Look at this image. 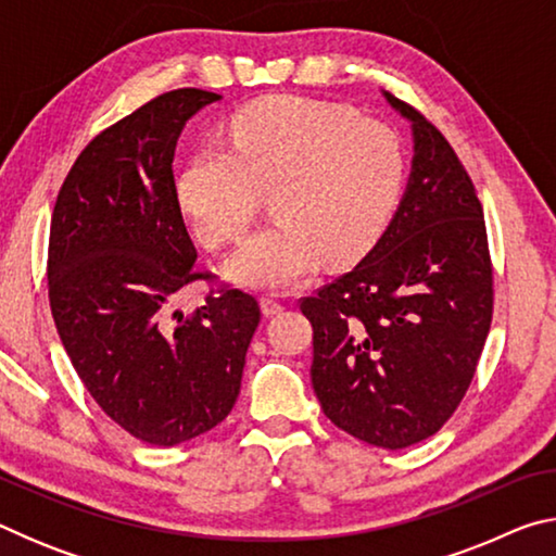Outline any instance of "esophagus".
<instances>
[{"instance_id": "34e87169", "label": "esophagus", "mask_w": 556, "mask_h": 556, "mask_svg": "<svg viewBox=\"0 0 556 556\" xmlns=\"http://www.w3.org/2000/svg\"><path fill=\"white\" fill-rule=\"evenodd\" d=\"M260 308H262V314H265V316H277V314L285 312V306H281L279 301L271 299V296H262L260 299Z\"/></svg>"}]
</instances>
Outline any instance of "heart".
Instances as JSON below:
<instances>
[{
  "mask_svg": "<svg viewBox=\"0 0 556 556\" xmlns=\"http://www.w3.org/2000/svg\"><path fill=\"white\" fill-rule=\"evenodd\" d=\"M404 147L397 131L355 110L271 96L230 122V144L195 149L176 195L199 238L240 240L269 191L267 228L225 262L232 285L285 291L318 267L348 265L372 248L400 201Z\"/></svg>",
  "mask_w": 556,
  "mask_h": 556,
  "instance_id": "heart-1",
  "label": "heart"
}]
</instances>
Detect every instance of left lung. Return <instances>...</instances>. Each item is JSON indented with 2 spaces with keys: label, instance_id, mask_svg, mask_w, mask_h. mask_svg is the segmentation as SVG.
<instances>
[{
  "label": "left lung",
  "instance_id": "left-lung-1",
  "mask_svg": "<svg viewBox=\"0 0 556 556\" xmlns=\"http://www.w3.org/2000/svg\"><path fill=\"white\" fill-rule=\"evenodd\" d=\"M409 122L412 168L397 211L348 275L301 301L314 326L312 382L338 429L382 448L437 434L473 378L493 314L483 208L444 135Z\"/></svg>",
  "mask_w": 556,
  "mask_h": 556
}]
</instances>
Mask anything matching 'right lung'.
<instances>
[{
    "instance_id": "obj_1",
    "label": "right lung",
    "mask_w": 556,
    "mask_h": 556,
    "mask_svg": "<svg viewBox=\"0 0 556 556\" xmlns=\"http://www.w3.org/2000/svg\"><path fill=\"white\" fill-rule=\"evenodd\" d=\"M220 96L164 92L98 135L55 199L49 299L90 397L131 437L176 446L228 417L260 306L225 289L191 314L168 308L193 269L174 184L186 122Z\"/></svg>"
}]
</instances>
